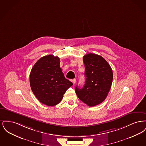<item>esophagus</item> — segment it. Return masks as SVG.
I'll use <instances>...</instances> for the list:
<instances>
[{
  "label": "esophagus",
  "mask_w": 146,
  "mask_h": 146,
  "mask_svg": "<svg viewBox=\"0 0 146 146\" xmlns=\"http://www.w3.org/2000/svg\"><path fill=\"white\" fill-rule=\"evenodd\" d=\"M72 83H73V84H75L76 83V79H72Z\"/></svg>",
  "instance_id": "1"
}]
</instances>
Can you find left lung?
Here are the masks:
<instances>
[{"instance_id": "obj_1", "label": "left lung", "mask_w": 146, "mask_h": 146, "mask_svg": "<svg viewBox=\"0 0 146 146\" xmlns=\"http://www.w3.org/2000/svg\"><path fill=\"white\" fill-rule=\"evenodd\" d=\"M85 84L83 88L76 87L78 98L90 107L101 104L107 96L113 81L109 63L101 56L90 53L83 57Z\"/></svg>"}]
</instances>
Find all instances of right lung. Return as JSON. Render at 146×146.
Instances as JSON below:
<instances>
[{
    "label": "right lung",
    "instance_id": "1",
    "mask_svg": "<svg viewBox=\"0 0 146 146\" xmlns=\"http://www.w3.org/2000/svg\"><path fill=\"white\" fill-rule=\"evenodd\" d=\"M60 62L57 56H45L35 63L30 73L32 91L42 104L48 106L58 104L66 91L73 85L65 78Z\"/></svg>",
    "mask_w": 146,
    "mask_h": 146
}]
</instances>
